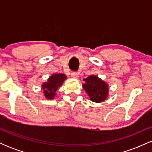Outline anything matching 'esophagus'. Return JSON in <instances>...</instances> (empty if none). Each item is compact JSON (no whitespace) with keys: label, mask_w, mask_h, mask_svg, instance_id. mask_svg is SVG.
I'll list each match as a JSON object with an SVG mask.
<instances>
[{"label":"esophagus","mask_w":152,"mask_h":152,"mask_svg":"<svg viewBox=\"0 0 152 152\" xmlns=\"http://www.w3.org/2000/svg\"><path fill=\"white\" fill-rule=\"evenodd\" d=\"M71 76L73 78H78V74L76 72H72L71 74Z\"/></svg>","instance_id":"1"}]
</instances>
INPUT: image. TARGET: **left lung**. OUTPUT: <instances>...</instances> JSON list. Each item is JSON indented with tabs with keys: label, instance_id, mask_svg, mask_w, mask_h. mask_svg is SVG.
Listing matches in <instances>:
<instances>
[{
	"label": "left lung",
	"instance_id": "1",
	"mask_svg": "<svg viewBox=\"0 0 152 152\" xmlns=\"http://www.w3.org/2000/svg\"><path fill=\"white\" fill-rule=\"evenodd\" d=\"M83 80L85 83L82 84V86L89 96L91 101L101 103L108 99L109 87L106 82L96 75H91Z\"/></svg>",
	"mask_w": 152,
	"mask_h": 152
}]
</instances>
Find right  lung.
Returning <instances> with one entry per match:
<instances>
[{
  "instance_id": "add662e5",
  "label": "right lung",
  "mask_w": 152,
  "mask_h": 152,
  "mask_svg": "<svg viewBox=\"0 0 152 152\" xmlns=\"http://www.w3.org/2000/svg\"><path fill=\"white\" fill-rule=\"evenodd\" d=\"M67 77L64 74H53L47 79V81L43 82L41 88L43 91V96L48 100H53L56 96V91L61 86Z\"/></svg>"
}]
</instances>
